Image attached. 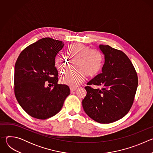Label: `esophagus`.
I'll list each match as a JSON object with an SVG mask.
<instances>
[{
	"mask_svg": "<svg viewBox=\"0 0 153 153\" xmlns=\"http://www.w3.org/2000/svg\"><path fill=\"white\" fill-rule=\"evenodd\" d=\"M77 90V88H71V87H70V91H71V92L72 93V92H73V91H76Z\"/></svg>",
	"mask_w": 153,
	"mask_h": 153,
	"instance_id": "1",
	"label": "esophagus"
}]
</instances>
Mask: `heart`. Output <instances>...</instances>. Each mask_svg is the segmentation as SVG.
I'll return each instance as SVG.
<instances>
[{
  "label": "heart",
  "mask_w": 153,
  "mask_h": 153,
  "mask_svg": "<svg viewBox=\"0 0 153 153\" xmlns=\"http://www.w3.org/2000/svg\"><path fill=\"white\" fill-rule=\"evenodd\" d=\"M67 56L71 60H76L74 71L68 72L61 80L62 83L71 88H76L83 82L86 75L93 77L101 70L103 58L101 53L90 46L82 43H74L68 48ZM55 67L61 73L66 72L70 67L69 60L57 56L55 59Z\"/></svg>",
  "instance_id": "b5f03b06"
}]
</instances>
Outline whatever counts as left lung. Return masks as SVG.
Instances as JSON below:
<instances>
[{
    "mask_svg": "<svg viewBox=\"0 0 153 153\" xmlns=\"http://www.w3.org/2000/svg\"><path fill=\"white\" fill-rule=\"evenodd\" d=\"M104 55L102 73L88 82L86 96L82 100L85 112L100 123H110L123 117L131 108L138 85L133 63L122 51L100 45ZM91 84L100 85L94 89Z\"/></svg>",
    "mask_w": 153,
    "mask_h": 153,
    "instance_id": "1",
    "label": "left lung"
}]
</instances>
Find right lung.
I'll return each mask as SVG.
<instances>
[{
  "label": "right lung",
  "instance_id": "right-lung-1",
  "mask_svg": "<svg viewBox=\"0 0 153 153\" xmlns=\"http://www.w3.org/2000/svg\"><path fill=\"white\" fill-rule=\"evenodd\" d=\"M65 47L62 41L43 38L25 48L14 67V94L24 110L33 117L44 120L61 110L70 94L66 85L58 84L55 57ZM52 84L53 89L45 87Z\"/></svg>",
  "mask_w": 153,
  "mask_h": 153
}]
</instances>
